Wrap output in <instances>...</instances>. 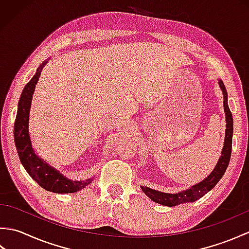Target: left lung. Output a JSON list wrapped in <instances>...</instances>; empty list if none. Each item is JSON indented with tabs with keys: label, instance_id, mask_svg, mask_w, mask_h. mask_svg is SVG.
<instances>
[{
	"label": "left lung",
	"instance_id": "left-lung-1",
	"mask_svg": "<svg viewBox=\"0 0 249 249\" xmlns=\"http://www.w3.org/2000/svg\"><path fill=\"white\" fill-rule=\"evenodd\" d=\"M219 87L224 94V110L226 112V135L224 147L221 151V156L219 157L217 165L214 168V170L211 172L210 176L204 178L203 181L194 185L190 188L183 190L178 194H167L161 193L158 190L152 189L145 186H141L142 192H143L147 197L156 203H160L166 206H176L181 203L194 202V201L200 199L201 197L209 193L211 189L214 188L216 184L219 182V179L223 178L224 173L228 168L231 151H232V135H233V119H232V113L228 106V94L225 88V84L221 80H218Z\"/></svg>",
	"mask_w": 249,
	"mask_h": 249
}]
</instances>
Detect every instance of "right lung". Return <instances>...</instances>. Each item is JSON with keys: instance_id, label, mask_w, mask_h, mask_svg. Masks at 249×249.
<instances>
[{"instance_id": "obj_1", "label": "right lung", "mask_w": 249, "mask_h": 249, "mask_svg": "<svg viewBox=\"0 0 249 249\" xmlns=\"http://www.w3.org/2000/svg\"><path fill=\"white\" fill-rule=\"evenodd\" d=\"M47 62L48 61L44 62L37 68L34 77L26 83L22 93H21L14 126L16 149H17L20 161L26 172L35 182L38 183L39 186L55 194L77 193L86 187L87 185L91 184L93 178H88L86 181H72V179L67 178L60 171H57L56 169L51 167L36 155L30 138L29 118L32 98H33L35 86L39 79L41 70Z\"/></svg>"}]
</instances>
